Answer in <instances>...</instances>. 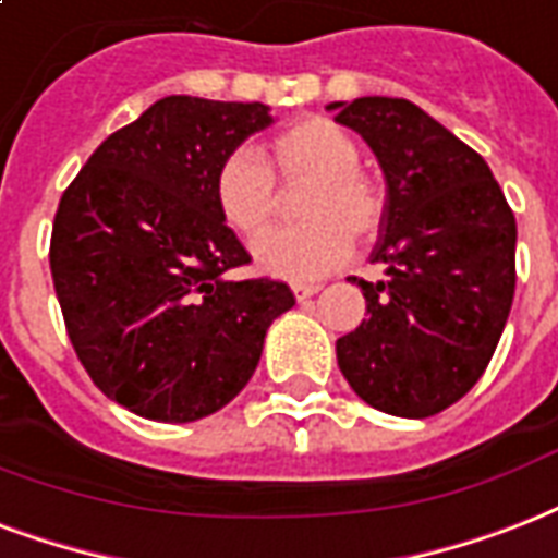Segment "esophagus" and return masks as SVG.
I'll return each instance as SVG.
<instances>
[{"label": "esophagus", "instance_id": "obj_1", "mask_svg": "<svg viewBox=\"0 0 558 558\" xmlns=\"http://www.w3.org/2000/svg\"><path fill=\"white\" fill-rule=\"evenodd\" d=\"M291 291L296 300H308V296H314V293L319 291V284H291Z\"/></svg>", "mask_w": 558, "mask_h": 558}]
</instances>
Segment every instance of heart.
Wrapping results in <instances>:
<instances>
[{"label": "heart", "instance_id": "1", "mask_svg": "<svg viewBox=\"0 0 558 558\" xmlns=\"http://www.w3.org/2000/svg\"><path fill=\"white\" fill-rule=\"evenodd\" d=\"M361 162V145L326 116H305L270 136L265 157L235 148L218 162L215 203L227 227L256 241L275 214V180L308 182L298 214L306 223L256 244L265 274L308 282L335 270L352 253V239L369 241L387 218V185Z\"/></svg>", "mask_w": 558, "mask_h": 558}]
</instances>
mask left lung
I'll use <instances>...</instances> for the list:
<instances>
[{"label":"left lung","mask_w":558,"mask_h":558,"mask_svg":"<svg viewBox=\"0 0 558 558\" xmlns=\"http://www.w3.org/2000/svg\"><path fill=\"white\" fill-rule=\"evenodd\" d=\"M381 162L387 218L364 282L366 319L338 340V366L369 408L442 413L489 366L515 296V215L486 159L408 98L335 101ZM355 282V279H352Z\"/></svg>","instance_id":"left-lung-1"}]
</instances>
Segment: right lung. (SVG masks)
Instances as JSON below:
<instances>
[{"label": "right lung", "instance_id": "obj_1", "mask_svg": "<svg viewBox=\"0 0 558 558\" xmlns=\"http://www.w3.org/2000/svg\"><path fill=\"white\" fill-rule=\"evenodd\" d=\"M274 124L267 104L168 95L110 133L60 197L49 265L95 387L136 416L194 422L253 378L274 279H227L250 253L215 203L218 162Z\"/></svg>", "mask_w": 558, "mask_h": 558}]
</instances>
